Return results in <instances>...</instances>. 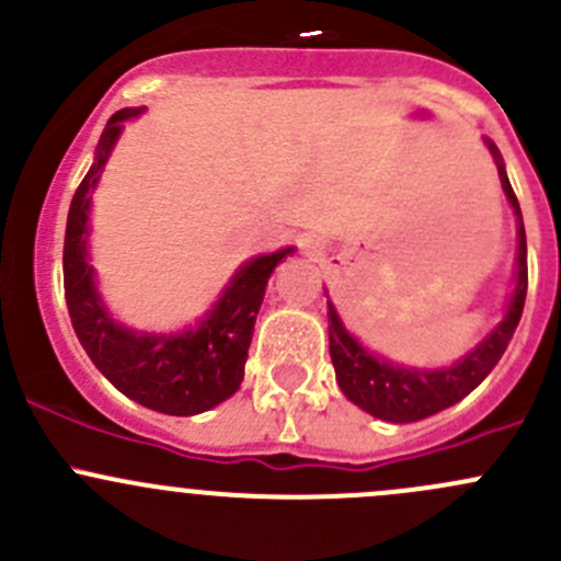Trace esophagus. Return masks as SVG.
Wrapping results in <instances>:
<instances>
[{
    "instance_id": "34e87169",
    "label": "esophagus",
    "mask_w": 561,
    "mask_h": 561,
    "mask_svg": "<svg viewBox=\"0 0 561 561\" xmlns=\"http://www.w3.org/2000/svg\"><path fill=\"white\" fill-rule=\"evenodd\" d=\"M301 247H304V252H307V254H320V241H317V239H304Z\"/></svg>"
}]
</instances>
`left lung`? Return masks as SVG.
<instances>
[{"label": "left lung", "instance_id": "obj_1", "mask_svg": "<svg viewBox=\"0 0 561 561\" xmlns=\"http://www.w3.org/2000/svg\"><path fill=\"white\" fill-rule=\"evenodd\" d=\"M491 154L496 157V168H500L502 190H505L507 201H511L513 211L518 217V276L516 290H513L511 307H507L505 320L496 325L485 342H480L461 364L450 366L443 371H421V369H401V366H390L386 360H377L344 331L342 320H339L336 309L328 304V339H331V360L336 369V382L344 390L353 404L366 410L369 415L382 417L388 423H412L423 421L428 415H437L445 407L456 404L463 396L472 393L480 382L489 377V371L500 364L502 353L511 344L513 333H516L518 320H522L524 301H526V285H529V274H526V233L522 208H518V197L513 192L511 181H507L505 165L496 151L494 144H489Z\"/></svg>", "mask_w": 561, "mask_h": 561}]
</instances>
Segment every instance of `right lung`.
<instances>
[{
    "mask_svg": "<svg viewBox=\"0 0 561 561\" xmlns=\"http://www.w3.org/2000/svg\"><path fill=\"white\" fill-rule=\"evenodd\" d=\"M138 113L118 111L107 118L98 160L72 195L65 230L67 312L89 358L124 396L165 415H197L239 390L268 276L293 249L249 260L197 331L146 336L116 325L100 304L92 265L87 263V211L92 201L89 192L98 186V175L122 133V122Z\"/></svg>",
    "mask_w": 561,
    "mask_h": 561,
    "instance_id": "add662e5",
    "label": "right lung"
}]
</instances>
